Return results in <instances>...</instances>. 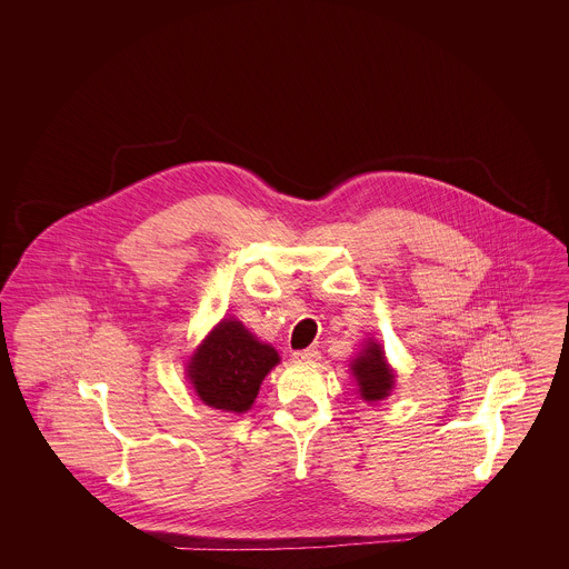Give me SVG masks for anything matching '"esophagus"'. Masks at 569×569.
Segmentation results:
<instances>
[{
    "mask_svg": "<svg viewBox=\"0 0 569 569\" xmlns=\"http://www.w3.org/2000/svg\"><path fill=\"white\" fill-rule=\"evenodd\" d=\"M295 356V360H318L320 358V352L318 350H313V348H307V350H298V352L292 353Z\"/></svg>",
    "mask_w": 569,
    "mask_h": 569,
    "instance_id": "34e87169",
    "label": "esophagus"
}]
</instances>
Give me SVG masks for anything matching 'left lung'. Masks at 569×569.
Returning a JSON list of instances; mask_svg holds the SVG:
<instances>
[{"mask_svg":"<svg viewBox=\"0 0 569 569\" xmlns=\"http://www.w3.org/2000/svg\"><path fill=\"white\" fill-rule=\"evenodd\" d=\"M352 371L360 388V397L365 401H379L388 397L395 381V373L388 367L386 356L378 343H369L362 350V353L353 360Z\"/></svg>","mask_w":569,"mask_h":569,"instance_id":"left-lung-1","label":"left lung"}]
</instances>
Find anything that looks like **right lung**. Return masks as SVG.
I'll return each instance as SVG.
<instances>
[{
	"label": "right lung",
	"mask_w": 569,
	"mask_h": 569,
	"mask_svg": "<svg viewBox=\"0 0 569 569\" xmlns=\"http://www.w3.org/2000/svg\"><path fill=\"white\" fill-rule=\"evenodd\" d=\"M277 362L271 346L260 343L241 322L223 320L193 353L188 373L207 406L243 413Z\"/></svg>",
	"instance_id": "obj_1"
}]
</instances>
